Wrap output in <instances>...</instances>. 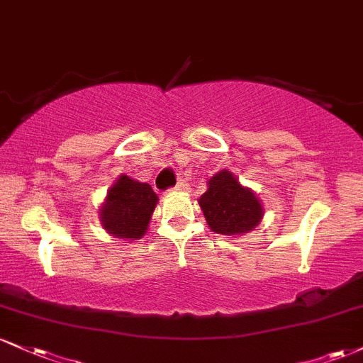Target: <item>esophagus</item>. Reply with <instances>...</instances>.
<instances>
[{
  "instance_id": "34e87169",
  "label": "esophagus",
  "mask_w": 363,
  "mask_h": 363,
  "mask_svg": "<svg viewBox=\"0 0 363 363\" xmlns=\"http://www.w3.org/2000/svg\"><path fill=\"white\" fill-rule=\"evenodd\" d=\"M176 191H189V184H187L186 181H179L177 186L174 187Z\"/></svg>"
}]
</instances>
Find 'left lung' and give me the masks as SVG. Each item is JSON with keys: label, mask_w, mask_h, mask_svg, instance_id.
I'll return each mask as SVG.
<instances>
[{"label": "left lung", "mask_w": 363, "mask_h": 363, "mask_svg": "<svg viewBox=\"0 0 363 363\" xmlns=\"http://www.w3.org/2000/svg\"><path fill=\"white\" fill-rule=\"evenodd\" d=\"M206 184V193L198 203L211 232L244 235L261 223L264 216L261 199L251 187L240 184L230 170H220Z\"/></svg>", "instance_id": "left-lung-1"}]
</instances>
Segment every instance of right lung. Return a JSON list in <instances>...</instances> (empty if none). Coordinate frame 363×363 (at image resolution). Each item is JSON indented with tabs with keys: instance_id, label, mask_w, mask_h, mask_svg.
<instances>
[{
	"instance_id": "right-lung-1",
	"label": "right lung",
	"mask_w": 363,
	"mask_h": 363,
	"mask_svg": "<svg viewBox=\"0 0 363 363\" xmlns=\"http://www.w3.org/2000/svg\"><path fill=\"white\" fill-rule=\"evenodd\" d=\"M157 203L158 196L148 182L121 174L107 189L106 199L99 208V218L107 234L133 242L147 234Z\"/></svg>"
}]
</instances>
